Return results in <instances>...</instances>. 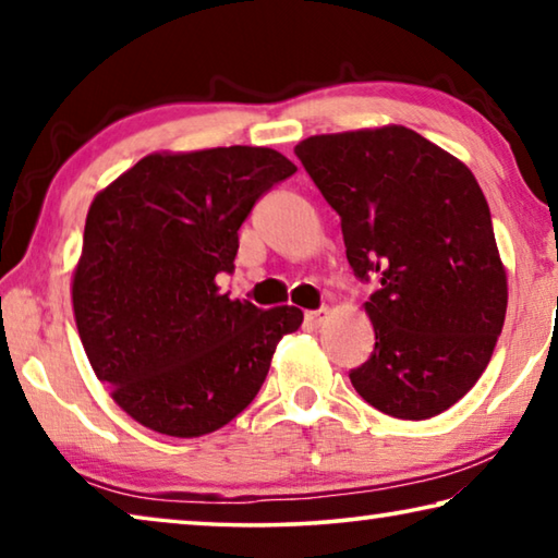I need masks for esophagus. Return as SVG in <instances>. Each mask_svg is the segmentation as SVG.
<instances>
[{
	"mask_svg": "<svg viewBox=\"0 0 558 558\" xmlns=\"http://www.w3.org/2000/svg\"><path fill=\"white\" fill-rule=\"evenodd\" d=\"M325 317H327V310H310V313H305V323L310 327H319L325 323Z\"/></svg>",
	"mask_w": 558,
	"mask_h": 558,
	"instance_id": "1",
	"label": "esophagus"
}]
</instances>
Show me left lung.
I'll return each mask as SVG.
<instances>
[{
	"instance_id": "left-lung-1",
	"label": "left lung",
	"mask_w": 558,
	"mask_h": 558,
	"mask_svg": "<svg viewBox=\"0 0 558 558\" xmlns=\"http://www.w3.org/2000/svg\"><path fill=\"white\" fill-rule=\"evenodd\" d=\"M342 219L374 352L349 379L386 415L448 411L483 376L507 313V272L475 174L403 125L313 135L295 147Z\"/></svg>"
}]
</instances>
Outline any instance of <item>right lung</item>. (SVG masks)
Returning <instances> with one entry per match:
<instances>
[{"mask_svg":"<svg viewBox=\"0 0 558 558\" xmlns=\"http://www.w3.org/2000/svg\"><path fill=\"white\" fill-rule=\"evenodd\" d=\"M298 167L268 147L153 153L93 199L73 270L75 327L98 379L140 426L172 438L219 430L266 381L302 313L258 310L216 286L239 229Z\"/></svg>","mask_w":558,"mask_h":558,"instance_id":"obj_1","label":"right lung"}]
</instances>
